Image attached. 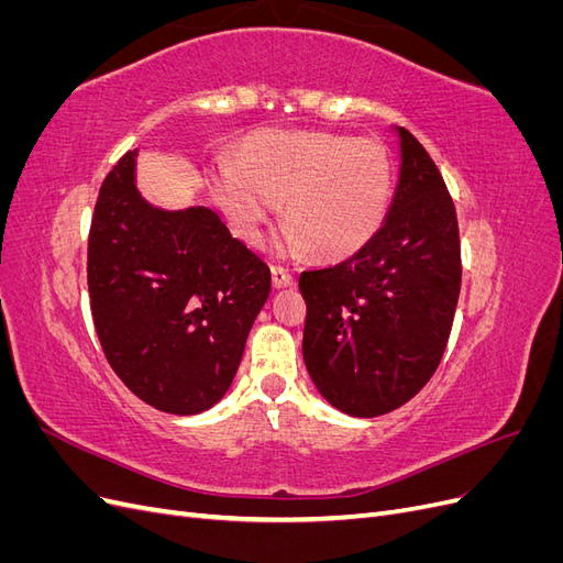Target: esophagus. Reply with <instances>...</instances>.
Wrapping results in <instances>:
<instances>
[{
	"label": "esophagus",
	"instance_id": "34e87169",
	"mask_svg": "<svg viewBox=\"0 0 563 563\" xmlns=\"http://www.w3.org/2000/svg\"><path fill=\"white\" fill-rule=\"evenodd\" d=\"M272 284H275V288H286L296 284V277L286 267L272 265Z\"/></svg>",
	"mask_w": 563,
	"mask_h": 563
}]
</instances>
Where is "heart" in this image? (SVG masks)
I'll use <instances>...</instances> for the list:
<instances>
[{"label":"heart","mask_w":563,"mask_h":563,"mask_svg":"<svg viewBox=\"0 0 563 563\" xmlns=\"http://www.w3.org/2000/svg\"><path fill=\"white\" fill-rule=\"evenodd\" d=\"M211 174L216 201L244 240L258 242L282 199L284 246L345 261L383 230L395 166L376 139L323 131H258Z\"/></svg>","instance_id":"obj_1"}]
</instances>
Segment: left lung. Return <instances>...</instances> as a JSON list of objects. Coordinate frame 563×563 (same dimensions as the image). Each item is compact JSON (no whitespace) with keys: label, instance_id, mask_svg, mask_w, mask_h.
Masks as SVG:
<instances>
[{"label":"left lung","instance_id":"left-lung-1","mask_svg":"<svg viewBox=\"0 0 563 563\" xmlns=\"http://www.w3.org/2000/svg\"><path fill=\"white\" fill-rule=\"evenodd\" d=\"M397 135L399 183L376 240L298 282L305 366L321 397L354 418L395 411L428 385L463 277L446 183L413 133L397 126Z\"/></svg>","mask_w":563,"mask_h":563}]
</instances>
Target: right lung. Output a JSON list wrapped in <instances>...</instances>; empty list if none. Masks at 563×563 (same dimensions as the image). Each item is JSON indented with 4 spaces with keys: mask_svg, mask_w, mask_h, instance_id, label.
<instances>
[{
    "mask_svg": "<svg viewBox=\"0 0 563 563\" xmlns=\"http://www.w3.org/2000/svg\"><path fill=\"white\" fill-rule=\"evenodd\" d=\"M135 155L114 164L96 201L87 263L93 327L135 397L195 416L232 385L269 296V267L216 211L145 201Z\"/></svg>",
    "mask_w": 563,
    "mask_h": 563,
    "instance_id": "add662e5",
    "label": "right lung"
}]
</instances>
